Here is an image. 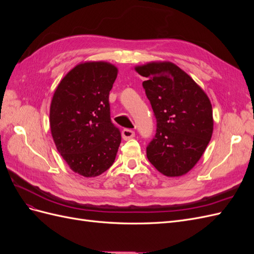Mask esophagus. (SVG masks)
<instances>
[{
	"label": "esophagus",
	"instance_id": "obj_1",
	"mask_svg": "<svg viewBox=\"0 0 254 254\" xmlns=\"http://www.w3.org/2000/svg\"><path fill=\"white\" fill-rule=\"evenodd\" d=\"M122 136H123V139H124L125 141H127V140H129V139H132V137L134 136V131L133 130H131V129H124L122 131Z\"/></svg>",
	"mask_w": 254,
	"mask_h": 254
}]
</instances>
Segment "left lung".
Masks as SVG:
<instances>
[{"mask_svg": "<svg viewBox=\"0 0 254 254\" xmlns=\"http://www.w3.org/2000/svg\"><path fill=\"white\" fill-rule=\"evenodd\" d=\"M146 77L143 88L157 120V131L146 147L149 162L167 177L195 166L213 133V111L204 91L173 63L135 66Z\"/></svg>", "mask_w": 254, "mask_h": 254, "instance_id": "1", "label": "left lung"}]
</instances>
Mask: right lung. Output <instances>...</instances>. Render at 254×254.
<instances>
[{"label":"right lung","instance_id":"add662e5","mask_svg":"<svg viewBox=\"0 0 254 254\" xmlns=\"http://www.w3.org/2000/svg\"><path fill=\"white\" fill-rule=\"evenodd\" d=\"M118 68L105 61L77 64L58 84L50 109L57 150L83 177L102 175L113 164L121 132L110 118L109 92Z\"/></svg>","mask_w":254,"mask_h":254}]
</instances>
